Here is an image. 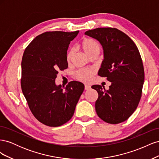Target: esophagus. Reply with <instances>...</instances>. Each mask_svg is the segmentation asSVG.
I'll list each match as a JSON object with an SVG mask.
<instances>
[{"label": "esophagus", "mask_w": 159, "mask_h": 159, "mask_svg": "<svg viewBox=\"0 0 159 159\" xmlns=\"http://www.w3.org/2000/svg\"><path fill=\"white\" fill-rule=\"evenodd\" d=\"M91 89V87L88 85H85V90H89Z\"/></svg>", "instance_id": "obj_1"}]
</instances>
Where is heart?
Listing matches in <instances>:
<instances>
[{
  "label": "heart",
  "instance_id": "obj_1",
  "mask_svg": "<svg viewBox=\"0 0 159 159\" xmlns=\"http://www.w3.org/2000/svg\"><path fill=\"white\" fill-rule=\"evenodd\" d=\"M81 48L86 56L91 57L94 56H98L100 52L101 47L99 43L92 38H85L81 42ZM74 56V50L70 49L66 54L67 61L70 62ZM95 74L93 70H80L75 71V78L81 81L86 82L90 80L91 78Z\"/></svg>",
  "mask_w": 159,
  "mask_h": 159
}]
</instances>
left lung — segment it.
I'll return each instance as SVG.
<instances>
[{
    "instance_id": "1",
    "label": "left lung",
    "mask_w": 159,
    "mask_h": 159,
    "mask_svg": "<svg viewBox=\"0 0 159 159\" xmlns=\"http://www.w3.org/2000/svg\"><path fill=\"white\" fill-rule=\"evenodd\" d=\"M102 44L104 59L98 75L111 82L108 90L99 85L95 111L110 124L122 123L136 110L142 95L145 71L136 44L126 34L115 28H98L85 32Z\"/></svg>"
}]
</instances>
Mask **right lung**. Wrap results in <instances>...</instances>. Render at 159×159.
<instances>
[{"label": "right lung", "instance_id": "obj_1", "mask_svg": "<svg viewBox=\"0 0 159 159\" xmlns=\"http://www.w3.org/2000/svg\"><path fill=\"white\" fill-rule=\"evenodd\" d=\"M78 32H46L24 52L22 93L34 116L47 126H61L70 120L84 91V85L80 81H70L64 89L55 81L58 71L68 68L67 50Z\"/></svg>", "mask_w": 159, "mask_h": 159}]
</instances>
